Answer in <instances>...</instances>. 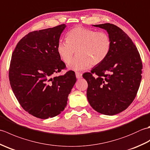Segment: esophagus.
<instances>
[{"label": "esophagus", "mask_w": 150, "mask_h": 150, "mask_svg": "<svg viewBox=\"0 0 150 150\" xmlns=\"http://www.w3.org/2000/svg\"><path fill=\"white\" fill-rule=\"evenodd\" d=\"M75 75H76V77H77V79H81L82 77V73H79V72H75Z\"/></svg>", "instance_id": "esophagus-1"}]
</instances>
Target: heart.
I'll return each instance as SVG.
<instances>
[{
    "mask_svg": "<svg viewBox=\"0 0 150 150\" xmlns=\"http://www.w3.org/2000/svg\"><path fill=\"white\" fill-rule=\"evenodd\" d=\"M111 45V39L106 33L76 27L67 33V40L59 41L57 50L60 59L66 64L71 61L77 50L79 57L72 60L68 68L80 71L103 62L110 53Z\"/></svg>",
    "mask_w": 150,
    "mask_h": 150,
    "instance_id": "heart-1",
    "label": "heart"
}]
</instances>
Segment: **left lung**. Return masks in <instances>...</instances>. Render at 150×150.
Returning <instances> with one entry per match:
<instances>
[{"instance_id":"8db88e82","label":"left lung","mask_w":150,"mask_h":150,"mask_svg":"<svg viewBox=\"0 0 150 150\" xmlns=\"http://www.w3.org/2000/svg\"><path fill=\"white\" fill-rule=\"evenodd\" d=\"M93 26L106 30L111 45L106 59L82 75L88 84L87 98L97 112L114 115L125 110L135 98L142 64L137 47L120 28L110 23Z\"/></svg>"}]
</instances>
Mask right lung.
Wrapping results in <instances>:
<instances>
[{
	"label": "right lung",
	"mask_w": 150,
	"mask_h": 150,
	"mask_svg": "<svg viewBox=\"0 0 150 150\" xmlns=\"http://www.w3.org/2000/svg\"><path fill=\"white\" fill-rule=\"evenodd\" d=\"M66 27L61 24L29 33L12 54L9 71L12 90L22 108L39 119L61 113L77 81L73 71L55 76L66 68L57 50Z\"/></svg>",
	"instance_id": "add662e5"
}]
</instances>
